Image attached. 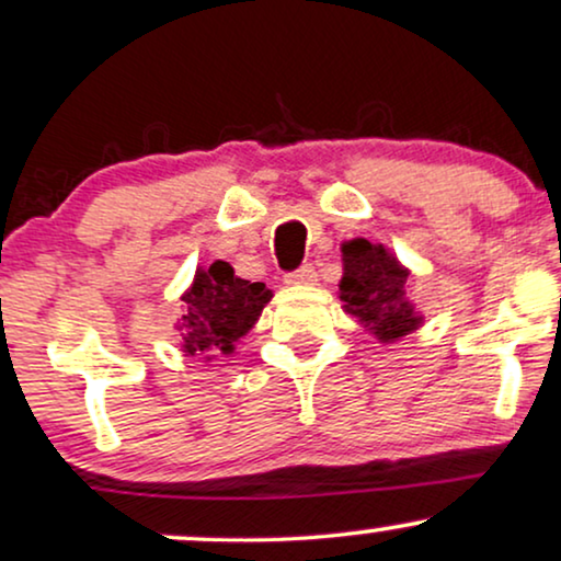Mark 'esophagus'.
I'll return each mask as SVG.
<instances>
[{"label":"esophagus","instance_id":"obj_1","mask_svg":"<svg viewBox=\"0 0 561 561\" xmlns=\"http://www.w3.org/2000/svg\"><path fill=\"white\" fill-rule=\"evenodd\" d=\"M286 283H294V286H312V283H317L314 267L301 265L299 270H294L291 275H286Z\"/></svg>","mask_w":561,"mask_h":561}]
</instances>
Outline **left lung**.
I'll return each instance as SVG.
<instances>
[{
    "label": "left lung",
    "instance_id": "obj_1",
    "mask_svg": "<svg viewBox=\"0 0 561 561\" xmlns=\"http://www.w3.org/2000/svg\"><path fill=\"white\" fill-rule=\"evenodd\" d=\"M343 278L337 283L343 309L377 337L392 343L421 328L424 317L405 299L408 267L382 244L343 241Z\"/></svg>",
    "mask_w": 561,
    "mask_h": 561
}]
</instances>
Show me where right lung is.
Returning a JSON list of instances; mask_svg holds the SVG:
<instances>
[{"label":"right lung","instance_id":"obj_1","mask_svg":"<svg viewBox=\"0 0 561 561\" xmlns=\"http://www.w3.org/2000/svg\"><path fill=\"white\" fill-rule=\"evenodd\" d=\"M270 299L273 291L265 283L239 278L224 260L197 267L195 280L182 296V320L176 322L182 351L186 356H203L207 351L231 354L233 343L254 328Z\"/></svg>","mask_w":561,"mask_h":561}]
</instances>
